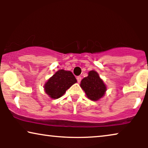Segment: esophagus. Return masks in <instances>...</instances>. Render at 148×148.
<instances>
[{
  "label": "esophagus",
  "instance_id": "esophagus-1",
  "mask_svg": "<svg viewBox=\"0 0 148 148\" xmlns=\"http://www.w3.org/2000/svg\"><path fill=\"white\" fill-rule=\"evenodd\" d=\"M77 80L78 83H79V82H81V81H82V77H81V76L77 77Z\"/></svg>",
  "mask_w": 148,
  "mask_h": 148
}]
</instances>
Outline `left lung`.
Returning <instances> with one entry per match:
<instances>
[{"mask_svg":"<svg viewBox=\"0 0 148 148\" xmlns=\"http://www.w3.org/2000/svg\"><path fill=\"white\" fill-rule=\"evenodd\" d=\"M80 86L86 93L87 97L93 101L100 100L104 96L106 91V85L98 73L94 70L90 71L88 73V76L83 79Z\"/></svg>","mask_w":148,"mask_h":148,"instance_id":"1","label":"left lung"}]
</instances>
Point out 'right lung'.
I'll return each mask as SVG.
<instances>
[{"instance_id":"right-lung-1","label":"right lung","mask_w":148,"mask_h":148,"mask_svg":"<svg viewBox=\"0 0 148 148\" xmlns=\"http://www.w3.org/2000/svg\"><path fill=\"white\" fill-rule=\"evenodd\" d=\"M77 82L76 78L69 71L58 70L44 85V91L50 98L58 99Z\"/></svg>"}]
</instances>
